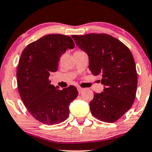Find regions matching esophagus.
Instances as JSON below:
<instances>
[{"instance_id": "obj_1", "label": "esophagus", "mask_w": 152, "mask_h": 152, "mask_svg": "<svg viewBox=\"0 0 152 152\" xmlns=\"http://www.w3.org/2000/svg\"><path fill=\"white\" fill-rule=\"evenodd\" d=\"M77 89H78V93H79V94H81V93H82V92L83 91V90H84V88H81V87H80V86H78Z\"/></svg>"}]
</instances>
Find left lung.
<instances>
[{
  "instance_id": "8db88e82",
  "label": "left lung",
  "mask_w": 152,
  "mask_h": 152,
  "mask_svg": "<svg viewBox=\"0 0 152 152\" xmlns=\"http://www.w3.org/2000/svg\"><path fill=\"white\" fill-rule=\"evenodd\" d=\"M88 54L90 71L102 76L104 91L94 94L90 110L100 121L113 123L129 110L137 93V74L132 52L117 38L106 34L73 35Z\"/></svg>"
}]
</instances>
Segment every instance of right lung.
<instances>
[{
    "label": "right lung",
    "instance_id": "add662e5",
    "mask_svg": "<svg viewBox=\"0 0 152 152\" xmlns=\"http://www.w3.org/2000/svg\"><path fill=\"white\" fill-rule=\"evenodd\" d=\"M74 48L69 36L49 34L28 45L20 55L16 73L19 94L31 116L44 124L65 121L69 104L78 96L74 86L59 90L50 80L62 54Z\"/></svg>",
    "mask_w": 152,
    "mask_h": 152
}]
</instances>
